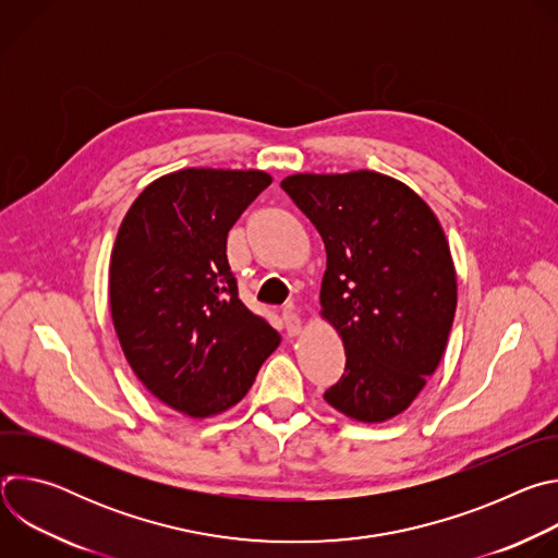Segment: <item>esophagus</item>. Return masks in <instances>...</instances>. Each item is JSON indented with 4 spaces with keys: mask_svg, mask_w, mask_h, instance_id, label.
Here are the masks:
<instances>
[{
    "mask_svg": "<svg viewBox=\"0 0 558 558\" xmlns=\"http://www.w3.org/2000/svg\"><path fill=\"white\" fill-rule=\"evenodd\" d=\"M282 325H284L287 336H291V338H295V336L302 333V320H300V315H298L295 311H291V308H284V311H282Z\"/></svg>",
    "mask_w": 558,
    "mask_h": 558,
    "instance_id": "1",
    "label": "esophagus"
}]
</instances>
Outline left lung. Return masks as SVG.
<instances>
[{
  "instance_id": "left-lung-1",
  "label": "left lung",
  "mask_w": 558,
  "mask_h": 558,
  "mask_svg": "<svg viewBox=\"0 0 558 558\" xmlns=\"http://www.w3.org/2000/svg\"><path fill=\"white\" fill-rule=\"evenodd\" d=\"M280 185L327 250L320 317L340 336L347 366L325 400L355 422L392 420L437 371L452 329L446 233L420 194L379 172H298Z\"/></svg>"
}]
</instances>
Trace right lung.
Listing matches in <instances>:
<instances>
[{"label": "right lung", "mask_w": 558, "mask_h": 558, "mask_svg": "<svg viewBox=\"0 0 558 558\" xmlns=\"http://www.w3.org/2000/svg\"><path fill=\"white\" fill-rule=\"evenodd\" d=\"M271 183L263 170L185 168L130 205L110 256V313L128 364L166 407L205 420L252 388L280 333L238 298L227 231Z\"/></svg>", "instance_id": "1"}]
</instances>
